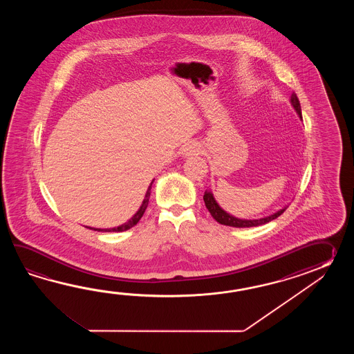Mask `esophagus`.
Returning a JSON list of instances; mask_svg holds the SVG:
<instances>
[{"label": "esophagus", "instance_id": "esophagus-1", "mask_svg": "<svg viewBox=\"0 0 354 354\" xmlns=\"http://www.w3.org/2000/svg\"><path fill=\"white\" fill-rule=\"evenodd\" d=\"M200 151H201V147H200V144L188 143L187 145H185V148H183V154H185L186 157H189V156H195V154H198Z\"/></svg>", "mask_w": 354, "mask_h": 354}]
</instances>
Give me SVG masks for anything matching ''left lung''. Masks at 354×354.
<instances>
[{"label":"left lung","mask_w":354,"mask_h":354,"mask_svg":"<svg viewBox=\"0 0 354 354\" xmlns=\"http://www.w3.org/2000/svg\"><path fill=\"white\" fill-rule=\"evenodd\" d=\"M291 105L294 106L295 111L300 116V119H302L300 101H299V98H297L295 92L291 95ZM203 201H205V205H206L207 210L210 211L211 216L215 218L218 224L226 226H234V227H252V226L263 225V224H267V223H270L272 220L279 218V215L283 214V211L287 209L286 206V207H283V209H281V210L277 211V212L272 214L270 216H266V218L247 220V218H235L233 215L227 214L225 210H223V209L218 206L216 200L214 198V195L211 194V191H205Z\"/></svg>","instance_id":"8db88e82"}]
</instances>
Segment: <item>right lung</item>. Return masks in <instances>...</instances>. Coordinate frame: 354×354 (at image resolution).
Returning <instances> with one entry per match:
<instances>
[{"instance_id":"obj_1","label":"right lung","mask_w":354,"mask_h":354,"mask_svg":"<svg viewBox=\"0 0 354 354\" xmlns=\"http://www.w3.org/2000/svg\"><path fill=\"white\" fill-rule=\"evenodd\" d=\"M153 180H151L149 187L147 189V194H145V197H144L142 206L139 207V210L136 211V215H134L133 218H130L129 221L124 223V224H121V225L116 226V227H110V229H96V227H90V226H86V227H90L92 230H97V232H115V233L118 232V233H119V232H125V230H128L130 227H133V226L136 225V224H138V221H139V220L142 218V216H143L144 212H145V209L148 207L149 197H151V185H153Z\"/></svg>"}]
</instances>
